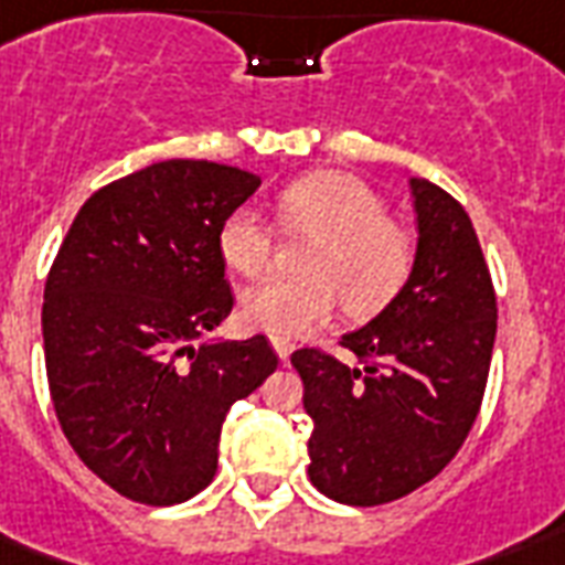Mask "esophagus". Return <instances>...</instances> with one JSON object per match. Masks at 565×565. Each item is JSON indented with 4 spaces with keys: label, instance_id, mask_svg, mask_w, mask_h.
<instances>
[{
    "label": "esophagus",
    "instance_id": "34e87169",
    "mask_svg": "<svg viewBox=\"0 0 565 565\" xmlns=\"http://www.w3.org/2000/svg\"><path fill=\"white\" fill-rule=\"evenodd\" d=\"M270 344H274V351H277V356L282 362L291 356V351H295V342L291 339H282V335H270Z\"/></svg>",
    "mask_w": 565,
    "mask_h": 565
}]
</instances>
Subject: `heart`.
<instances>
[{
	"mask_svg": "<svg viewBox=\"0 0 565 565\" xmlns=\"http://www.w3.org/2000/svg\"><path fill=\"white\" fill-rule=\"evenodd\" d=\"M288 230L321 235L309 259V279L268 277L242 291V321L270 335H300L330 321L344 297L356 315L377 312L409 277L415 259L413 235L386 217L380 191L342 170H318L288 182L277 196ZM223 262L244 277L268 268L274 235L250 205L226 214L217 233Z\"/></svg>",
	"mask_w": 565,
	"mask_h": 565,
	"instance_id": "1",
	"label": "heart"
}]
</instances>
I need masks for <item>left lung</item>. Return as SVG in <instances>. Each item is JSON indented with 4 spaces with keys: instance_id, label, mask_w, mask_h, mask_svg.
Returning <instances> with one entry per match:
<instances>
[{
    "instance_id": "1",
    "label": "left lung",
    "mask_w": 565,
    "mask_h": 565,
    "mask_svg": "<svg viewBox=\"0 0 565 565\" xmlns=\"http://www.w3.org/2000/svg\"><path fill=\"white\" fill-rule=\"evenodd\" d=\"M418 247L404 288L344 332L351 369L315 348L291 353L312 418L309 480L351 507L409 495L448 466L487 392L498 306L469 214L448 191L409 179Z\"/></svg>"
}]
</instances>
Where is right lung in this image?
<instances>
[{"instance_id": "1", "label": "right lung", "mask_w": 565, "mask_h": 565, "mask_svg": "<svg viewBox=\"0 0 565 565\" xmlns=\"http://www.w3.org/2000/svg\"><path fill=\"white\" fill-rule=\"evenodd\" d=\"M262 179L170 159L90 194L43 288V353L78 460L138 504L194 498L223 418L277 371L265 335L203 342L233 312L217 233Z\"/></svg>"}]
</instances>
